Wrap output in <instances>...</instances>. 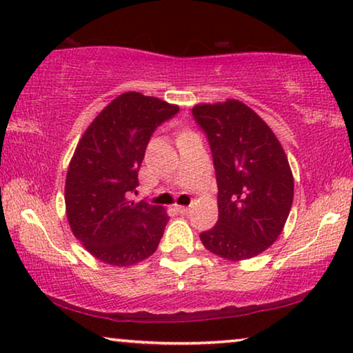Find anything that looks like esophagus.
I'll return each mask as SVG.
<instances>
[{"instance_id":"obj_1","label":"esophagus","mask_w":353,"mask_h":353,"mask_svg":"<svg viewBox=\"0 0 353 353\" xmlns=\"http://www.w3.org/2000/svg\"><path fill=\"white\" fill-rule=\"evenodd\" d=\"M176 212H178V214H181V215H186V214H190V207L176 205Z\"/></svg>"}]
</instances>
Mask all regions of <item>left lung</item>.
I'll return each instance as SVG.
<instances>
[{
  "instance_id": "obj_1",
  "label": "left lung",
  "mask_w": 353,
  "mask_h": 353,
  "mask_svg": "<svg viewBox=\"0 0 353 353\" xmlns=\"http://www.w3.org/2000/svg\"><path fill=\"white\" fill-rule=\"evenodd\" d=\"M219 188V221L199 234L210 252L244 260L270 248L286 223L294 180L286 154L267 123L239 101L199 104Z\"/></svg>"
}]
</instances>
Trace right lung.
<instances>
[{
  "label": "right lung",
  "instance_id": "add662e5",
  "mask_svg": "<svg viewBox=\"0 0 353 353\" xmlns=\"http://www.w3.org/2000/svg\"><path fill=\"white\" fill-rule=\"evenodd\" d=\"M180 112L141 93L120 94L86 128L65 180V209L75 238L108 265L128 267L156 252L168 216L161 205L130 201L157 127Z\"/></svg>",
  "mask_w": 353,
  "mask_h": 353
}]
</instances>
